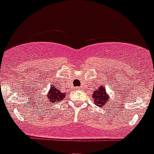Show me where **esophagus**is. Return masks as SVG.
<instances>
[{
    "label": "esophagus",
    "instance_id": "esophagus-1",
    "mask_svg": "<svg viewBox=\"0 0 154 154\" xmlns=\"http://www.w3.org/2000/svg\"><path fill=\"white\" fill-rule=\"evenodd\" d=\"M75 90H77V91H80V90H81V88H80V87H75Z\"/></svg>",
    "mask_w": 154,
    "mask_h": 154
}]
</instances>
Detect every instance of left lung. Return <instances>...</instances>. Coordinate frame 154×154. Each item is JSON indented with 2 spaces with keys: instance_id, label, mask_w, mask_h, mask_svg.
I'll return each mask as SVG.
<instances>
[{
  "instance_id": "8db88e82",
  "label": "left lung",
  "mask_w": 154,
  "mask_h": 154,
  "mask_svg": "<svg viewBox=\"0 0 154 154\" xmlns=\"http://www.w3.org/2000/svg\"><path fill=\"white\" fill-rule=\"evenodd\" d=\"M92 96L94 103L98 106H104L110 99V95L108 94L103 85H99V87L94 91Z\"/></svg>"
}]
</instances>
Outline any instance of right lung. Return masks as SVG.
I'll return each mask as SVG.
<instances>
[{
	"instance_id": "1",
	"label": "right lung",
	"mask_w": 154,
	"mask_h": 154,
	"mask_svg": "<svg viewBox=\"0 0 154 154\" xmlns=\"http://www.w3.org/2000/svg\"><path fill=\"white\" fill-rule=\"evenodd\" d=\"M54 85H51L50 87L49 91L46 94L48 101H49L52 104H55L56 103H59L60 101H62L67 94V93H65V92L63 93V92L60 91V90L58 89L57 87Z\"/></svg>"
}]
</instances>
